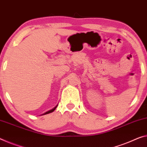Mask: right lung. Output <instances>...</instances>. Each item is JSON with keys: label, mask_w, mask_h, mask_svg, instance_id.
Segmentation results:
<instances>
[{"label": "right lung", "mask_w": 147, "mask_h": 147, "mask_svg": "<svg viewBox=\"0 0 147 147\" xmlns=\"http://www.w3.org/2000/svg\"><path fill=\"white\" fill-rule=\"evenodd\" d=\"M58 106V105H57ZM57 106H56V107L53 108V109H52V110H49V111H48V112H45V113H44L43 114H42V115H45V114H49V113H51V112H53V111H55V110L56 109V107H57Z\"/></svg>", "instance_id": "obj_1"}]
</instances>
